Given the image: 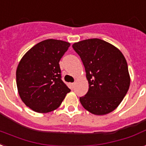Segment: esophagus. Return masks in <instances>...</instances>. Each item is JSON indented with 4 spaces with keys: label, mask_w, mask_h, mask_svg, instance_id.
I'll list each match as a JSON object with an SVG mask.
<instances>
[{
    "label": "esophagus",
    "mask_w": 146,
    "mask_h": 146,
    "mask_svg": "<svg viewBox=\"0 0 146 146\" xmlns=\"http://www.w3.org/2000/svg\"><path fill=\"white\" fill-rule=\"evenodd\" d=\"M74 85H75V83H72L71 84V88H73L74 87Z\"/></svg>",
    "instance_id": "1"
}]
</instances>
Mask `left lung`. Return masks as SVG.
<instances>
[{"label": "left lung", "mask_w": 146, "mask_h": 146, "mask_svg": "<svg viewBox=\"0 0 146 146\" xmlns=\"http://www.w3.org/2000/svg\"><path fill=\"white\" fill-rule=\"evenodd\" d=\"M72 47L81 57L89 89L80 98L84 108L94 115L113 111L123 100L130 85L124 55L113 45L100 39L74 42Z\"/></svg>", "instance_id": "left-lung-1"}]
</instances>
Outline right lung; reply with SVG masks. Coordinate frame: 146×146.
Returning <instances> with one entry per match:
<instances>
[{"mask_svg":"<svg viewBox=\"0 0 146 146\" xmlns=\"http://www.w3.org/2000/svg\"><path fill=\"white\" fill-rule=\"evenodd\" d=\"M68 42L48 39L27 52L16 72L21 100L33 111L46 113L59 107L70 90L61 79L59 61L68 50Z\"/></svg>","mask_w":146,"mask_h":146,"instance_id":"add662e5","label":"right lung"}]
</instances>
